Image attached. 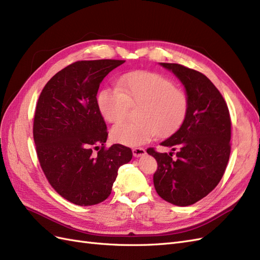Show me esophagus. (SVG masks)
I'll use <instances>...</instances> for the list:
<instances>
[{
  "label": "esophagus",
  "instance_id": "esophagus-1",
  "mask_svg": "<svg viewBox=\"0 0 260 260\" xmlns=\"http://www.w3.org/2000/svg\"><path fill=\"white\" fill-rule=\"evenodd\" d=\"M132 153H133V156L135 157H140V156H143L145 155V149L142 148V147H136L132 149Z\"/></svg>",
  "mask_w": 260,
  "mask_h": 260
}]
</instances>
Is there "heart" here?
<instances>
[{"mask_svg": "<svg viewBox=\"0 0 260 260\" xmlns=\"http://www.w3.org/2000/svg\"><path fill=\"white\" fill-rule=\"evenodd\" d=\"M98 105L105 120L117 123L127 117L130 107L139 106L137 121L121 122L112 130L118 143L139 146L156 136L168 137L183 123L188 111L186 92L159 74L136 70L123 75L117 86L99 92Z\"/></svg>", "mask_w": 260, "mask_h": 260, "instance_id": "obj_1", "label": "heart"}]
</instances>
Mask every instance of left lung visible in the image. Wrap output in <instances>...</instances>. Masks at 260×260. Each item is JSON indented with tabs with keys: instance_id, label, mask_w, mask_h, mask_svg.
I'll list each match as a JSON object with an SVG mask.
<instances>
[{
	"instance_id": "obj_1",
	"label": "left lung",
	"mask_w": 260,
	"mask_h": 260,
	"mask_svg": "<svg viewBox=\"0 0 260 260\" xmlns=\"http://www.w3.org/2000/svg\"><path fill=\"white\" fill-rule=\"evenodd\" d=\"M185 86L188 111L180 129L160 144L177 150L174 157L154 147V186L162 200L188 206L205 198L221 180L231 153V118L223 96L202 73L180 64L160 62Z\"/></svg>"
}]
</instances>
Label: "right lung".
I'll return each instance as SVG.
<instances>
[{
  "instance_id": "add662e5",
  "label": "right lung",
  "mask_w": 260,
  "mask_h": 260,
  "mask_svg": "<svg viewBox=\"0 0 260 260\" xmlns=\"http://www.w3.org/2000/svg\"><path fill=\"white\" fill-rule=\"evenodd\" d=\"M121 59L78 60L54 75L39 96L34 140L51 186L79 206L105 201L118 169L132 158L124 145L106 147L108 132L98 105L104 78Z\"/></svg>"
}]
</instances>
